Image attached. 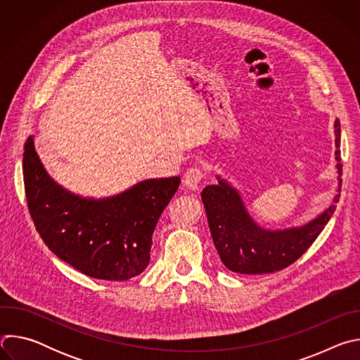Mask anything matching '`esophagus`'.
Here are the masks:
<instances>
[{"mask_svg": "<svg viewBox=\"0 0 360 360\" xmlns=\"http://www.w3.org/2000/svg\"><path fill=\"white\" fill-rule=\"evenodd\" d=\"M203 176H205V172L202 168H196V167L189 168L184 175V181H182L184 186L189 191H195V189H198Z\"/></svg>", "mask_w": 360, "mask_h": 360, "instance_id": "1", "label": "esophagus"}]
</instances>
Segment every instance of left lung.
Segmentation results:
<instances>
[{
    "mask_svg": "<svg viewBox=\"0 0 360 360\" xmlns=\"http://www.w3.org/2000/svg\"><path fill=\"white\" fill-rule=\"evenodd\" d=\"M335 158L338 161V193L329 207L302 226L266 229L256 224L243 200L226 179L217 176L218 185L205 186L200 198L207 211L210 231L222 264L232 272L261 275L282 271L311 248L332 218L342 188L340 122L335 121Z\"/></svg>",
    "mask_w": 360,
    "mask_h": 360,
    "instance_id": "obj_1",
    "label": "left lung"
}]
</instances>
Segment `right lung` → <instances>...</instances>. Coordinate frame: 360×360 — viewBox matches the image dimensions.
Returning <instances> with one entry per match:
<instances>
[{
  "label": "right lung",
  "mask_w": 360,
  "mask_h": 360,
  "mask_svg": "<svg viewBox=\"0 0 360 360\" xmlns=\"http://www.w3.org/2000/svg\"><path fill=\"white\" fill-rule=\"evenodd\" d=\"M22 174L34 225L60 259L86 276L128 281L149 265L152 235L181 178H157L102 199L85 198L45 171L28 136Z\"/></svg>",
  "instance_id": "right-lung-1"
}]
</instances>
